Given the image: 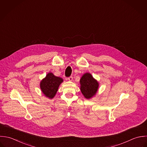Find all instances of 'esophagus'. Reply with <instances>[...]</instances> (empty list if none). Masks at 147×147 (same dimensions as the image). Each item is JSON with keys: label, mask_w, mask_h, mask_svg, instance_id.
<instances>
[{"label": "esophagus", "mask_w": 147, "mask_h": 147, "mask_svg": "<svg viewBox=\"0 0 147 147\" xmlns=\"http://www.w3.org/2000/svg\"><path fill=\"white\" fill-rule=\"evenodd\" d=\"M68 80H69V81H72V80H73V77H72V76H71L68 77Z\"/></svg>", "instance_id": "esophagus-1"}]
</instances>
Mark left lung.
<instances>
[{
    "instance_id": "left-lung-1",
    "label": "left lung",
    "mask_w": 147,
    "mask_h": 147,
    "mask_svg": "<svg viewBox=\"0 0 147 147\" xmlns=\"http://www.w3.org/2000/svg\"><path fill=\"white\" fill-rule=\"evenodd\" d=\"M80 83L81 85V91L85 98H90L96 94L98 91V84L90 74H85L82 77Z\"/></svg>"
}]
</instances>
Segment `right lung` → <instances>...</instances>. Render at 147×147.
<instances>
[{
    "mask_svg": "<svg viewBox=\"0 0 147 147\" xmlns=\"http://www.w3.org/2000/svg\"><path fill=\"white\" fill-rule=\"evenodd\" d=\"M63 82V79L49 73L40 83V88L43 93L50 98H53L57 91L59 85Z\"/></svg>",
    "mask_w": 147,
    "mask_h": 147,
    "instance_id": "obj_1",
    "label": "right lung"
}]
</instances>
